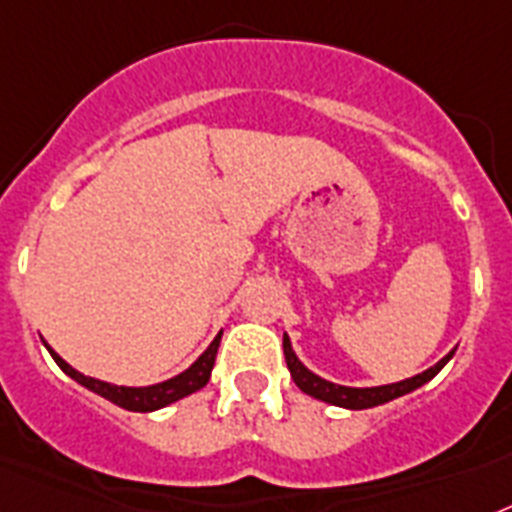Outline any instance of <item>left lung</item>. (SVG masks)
Listing matches in <instances>:
<instances>
[{
  "instance_id": "1",
  "label": "left lung",
  "mask_w": 512,
  "mask_h": 512,
  "mask_svg": "<svg viewBox=\"0 0 512 512\" xmlns=\"http://www.w3.org/2000/svg\"><path fill=\"white\" fill-rule=\"evenodd\" d=\"M283 354H286V364H289V372L291 377H294L296 388L302 390V393L312 395V398H317V401L333 403V406H343V409H372V406L393 401V398H398V395H406L411 393V390L422 388L424 382L432 380V377H435L437 372L450 362L453 351H450L445 359H440L435 367H429L427 372H422V375L409 377V380H401V382H393V385H380V388H346V385H336V382H328V380H322V377L312 375V372H309L299 359H296V354L291 351V341L286 336H283Z\"/></svg>"
}]
</instances>
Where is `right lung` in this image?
Returning a JSON list of instances; mask_svg holds the SVG:
<instances>
[{
    "mask_svg": "<svg viewBox=\"0 0 512 512\" xmlns=\"http://www.w3.org/2000/svg\"><path fill=\"white\" fill-rule=\"evenodd\" d=\"M218 343H221V333L216 336V341L210 343L208 351H205L190 369H184L182 375L171 377L166 382H158V385H148V388H122V385H109V382H101V380H93V377H85L80 375L77 369H72L70 364L64 362L62 356L57 354L54 349L51 356H54V362L67 372L75 382L85 385L88 390L93 393L103 395L106 401L117 403L122 409L127 411H156L163 409V406H169V403L179 401L184 395L195 393V390L205 388L210 380V372H213V364H216V354H218Z\"/></svg>",
    "mask_w": 512,
    "mask_h": 512,
    "instance_id": "1",
    "label": "right lung"
}]
</instances>
